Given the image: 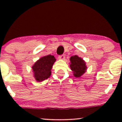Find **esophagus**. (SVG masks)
Instances as JSON below:
<instances>
[{
    "label": "esophagus",
    "instance_id": "34e87169",
    "mask_svg": "<svg viewBox=\"0 0 122 122\" xmlns=\"http://www.w3.org/2000/svg\"><path fill=\"white\" fill-rule=\"evenodd\" d=\"M58 58L61 60H64L65 58V56L64 54H62V55H60L58 57Z\"/></svg>",
    "mask_w": 122,
    "mask_h": 122
}]
</instances>
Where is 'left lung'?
I'll use <instances>...</instances> for the list:
<instances>
[{"label": "left lung", "mask_w": 122, "mask_h": 122, "mask_svg": "<svg viewBox=\"0 0 122 122\" xmlns=\"http://www.w3.org/2000/svg\"><path fill=\"white\" fill-rule=\"evenodd\" d=\"M70 68L73 71V76L76 77H80L86 71V63L83 60L75 55L70 58Z\"/></svg>", "instance_id": "left-lung-1"}]
</instances>
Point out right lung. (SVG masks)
Here are the masks:
<instances>
[{"label":"right lung","mask_w":122,"mask_h":122,"mask_svg":"<svg viewBox=\"0 0 122 122\" xmlns=\"http://www.w3.org/2000/svg\"><path fill=\"white\" fill-rule=\"evenodd\" d=\"M56 61L53 56L47 55L36 61L32 66L35 79L41 82L48 79L51 75V68Z\"/></svg>","instance_id":"obj_1"}]
</instances>
